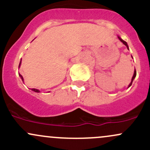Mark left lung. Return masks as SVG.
Wrapping results in <instances>:
<instances>
[{
	"label": "left lung",
	"instance_id": "left-lung-1",
	"mask_svg": "<svg viewBox=\"0 0 150 150\" xmlns=\"http://www.w3.org/2000/svg\"><path fill=\"white\" fill-rule=\"evenodd\" d=\"M118 38H119V40H120L121 42H122V43L124 44V45L126 46V47H127V48L128 50H129V47H128V45H127V42H125V40H123L120 37H119V36H118ZM136 75H137V72H136V70H135V69H134V75H133L132 78L131 83H129V85H128V88H129V87H130L131 85H132V81H133V80H134V79L135 78V77H136Z\"/></svg>",
	"mask_w": 150,
	"mask_h": 150
}]
</instances>
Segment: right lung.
Here are the masks:
<instances>
[{"mask_svg": "<svg viewBox=\"0 0 150 150\" xmlns=\"http://www.w3.org/2000/svg\"><path fill=\"white\" fill-rule=\"evenodd\" d=\"M21 62H20V64H19V66H18V67H21ZM18 75H19V76L21 77V78L22 79V80H23V82L24 81V80H23V76L22 75H21V74L20 73H18ZM32 90L33 91H34V92H35V93H40V90H38V89H35V88H33L32 89Z\"/></svg>", "mask_w": 150, "mask_h": 150, "instance_id": "obj_1", "label": "right lung"}]
</instances>
